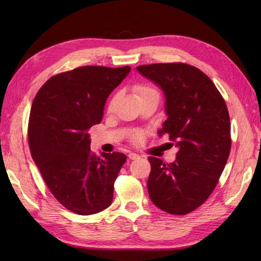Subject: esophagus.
Listing matches in <instances>:
<instances>
[{
  "label": "esophagus",
  "instance_id": "esophagus-1",
  "mask_svg": "<svg viewBox=\"0 0 261 261\" xmlns=\"http://www.w3.org/2000/svg\"><path fill=\"white\" fill-rule=\"evenodd\" d=\"M128 158L130 160H137V159H139V155L137 153L130 152V153H128Z\"/></svg>",
  "mask_w": 261,
  "mask_h": 261
}]
</instances>
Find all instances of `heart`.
Segmentation results:
<instances>
[{
    "label": "heart",
    "mask_w": 261,
    "mask_h": 261,
    "mask_svg": "<svg viewBox=\"0 0 261 261\" xmlns=\"http://www.w3.org/2000/svg\"><path fill=\"white\" fill-rule=\"evenodd\" d=\"M134 91H135V94L137 99H141L144 97H147V96H152V94H155V96H159L158 94V91L155 89H153L152 87H149V86H146V85H137L134 87ZM115 100V97L112 99V101L110 102V106H109V110L112 109V106H113V102ZM144 133H137L135 134V135L133 136V140L134 143H141V141L144 140Z\"/></svg>",
    "instance_id": "b5f03b06"
}]
</instances>
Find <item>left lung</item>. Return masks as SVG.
I'll return each mask as SVG.
<instances>
[{"label": "left lung", "instance_id": "8db88e82", "mask_svg": "<svg viewBox=\"0 0 261 261\" xmlns=\"http://www.w3.org/2000/svg\"><path fill=\"white\" fill-rule=\"evenodd\" d=\"M137 70L162 89L168 118L159 135L169 134L178 148L169 164L148 156L150 199L165 212L183 216L208 199L230 154L225 101L206 74L185 63H156Z\"/></svg>", "mask_w": 261, "mask_h": 261}]
</instances>
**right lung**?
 <instances>
[{"label":"right lung","instance_id":"1","mask_svg":"<svg viewBox=\"0 0 261 261\" xmlns=\"http://www.w3.org/2000/svg\"><path fill=\"white\" fill-rule=\"evenodd\" d=\"M129 66H82L51 77L34 99L28 124L31 156L46 186L66 209L89 216L107 209L126 155L90 150L88 129Z\"/></svg>","mask_w":261,"mask_h":261}]
</instances>
